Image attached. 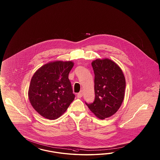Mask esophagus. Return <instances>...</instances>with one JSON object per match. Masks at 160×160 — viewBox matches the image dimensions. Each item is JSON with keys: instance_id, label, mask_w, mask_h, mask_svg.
<instances>
[{"instance_id": "esophagus-1", "label": "esophagus", "mask_w": 160, "mask_h": 160, "mask_svg": "<svg viewBox=\"0 0 160 160\" xmlns=\"http://www.w3.org/2000/svg\"><path fill=\"white\" fill-rule=\"evenodd\" d=\"M82 95H83V92L82 91H80L78 94V98H81V97H82Z\"/></svg>"}]
</instances>
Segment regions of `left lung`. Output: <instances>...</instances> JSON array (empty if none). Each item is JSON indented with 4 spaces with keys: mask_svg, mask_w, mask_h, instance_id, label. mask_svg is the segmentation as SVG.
<instances>
[{
    "mask_svg": "<svg viewBox=\"0 0 160 160\" xmlns=\"http://www.w3.org/2000/svg\"><path fill=\"white\" fill-rule=\"evenodd\" d=\"M92 65L95 76V98L92 103L86 104L96 116L104 120L114 114L121 106L126 79L120 68L110 59H96Z\"/></svg>",
    "mask_w": 160,
    "mask_h": 160,
    "instance_id": "left-lung-1",
    "label": "left lung"
}]
</instances>
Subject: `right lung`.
Returning a JSON list of instances; mask_svg holds the SVG:
<instances>
[{"label": "right lung", "instance_id": "right-lung-1", "mask_svg": "<svg viewBox=\"0 0 160 160\" xmlns=\"http://www.w3.org/2000/svg\"><path fill=\"white\" fill-rule=\"evenodd\" d=\"M73 65L70 61L50 62L33 74L28 92L29 101L42 116L57 119L74 100L75 95L68 79Z\"/></svg>", "mask_w": 160, "mask_h": 160}]
</instances>
